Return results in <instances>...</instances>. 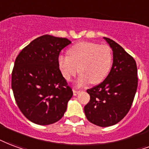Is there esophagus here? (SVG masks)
Returning a JSON list of instances; mask_svg holds the SVG:
<instances>
[{"label":"esophagus","instance_id":"esophagus-1","mask_svg":"<svg viewBox=\"0 0 149 149\" xmlns=\"http://www.w3.org/2000/svg\"><path fill=\"white\" fill-rule=\"evenodd\" d=\"M72 92H73V95H77L79 93V91H77V90L74 89L73 91H72Z\"/></svg>","mask_w":149,"mask_h":149}]
</instances>
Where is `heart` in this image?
I'll list each match as a JSON object with an SVG mask.
<instances>
[{
	"label": "heart",
	"mask_w": 149,
	"mask_h": 149,
	"mask_svg": "<svg viewBox=\"0 0 149 149\" xmlns=\"http://www.w3.org/2000/svg\"><path fill=\"white\" fill-rule=\"evenodd\" d=\"M69 55H59L58 66L62 77L70 81L81 72L77 84L83 86L90 82L97 84L107 77L112 62V51L107 45L92 42H79L70 47Z\"/></svg>",
	"instance_id": "1"
}]
</instances>
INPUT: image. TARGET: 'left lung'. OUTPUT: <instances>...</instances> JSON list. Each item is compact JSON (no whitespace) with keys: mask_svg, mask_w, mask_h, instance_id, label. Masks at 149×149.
I'll return each instance as SVG.
<instances>
[{"mask_svg":"<svg viewBox=\"0 0 149 149\" xmlns=\"http://www.w3.org/2000/svg\"><path fill=\"white\" fill-rule=\"evenodd\" d=\"M113 53L109 73L101 84L87 90L90 102L84 106L90 122L105 127L116 124L128 113L138 88L136 62L120 44L104 37Z\"/></svg>","mask_w":149,"mask_h":149,"instance_id":"8db88e82","label":"left lung"}]
</instances>
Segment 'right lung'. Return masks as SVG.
<instances>
[{
    "label": "right lung",
    "mask_w": 149,
    "mask_h": 149,
    "mask_svg": "<svg viewBox=\"0 0 149 149\" xmlns=\"http://www.w3.org/2000/svg\"><path fill=\"white\" fill-rule=\"evenodd\" d=\"M70 44L66 38L43 35L15 59L11 74L15 99L22 114L36 124H52L66 111L72 91L58 69V58Z\"/></svg>",
    "instance_id": "right-lung-1"
}]
</instances>
